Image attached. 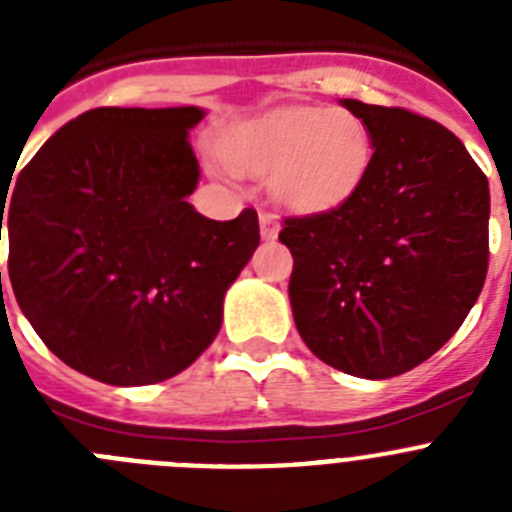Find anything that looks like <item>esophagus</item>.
Returning <instances> with one entry per match:
<instances>
[{"label": "esophagus", "instance_id": "34e87169", "mask_svg": "<svg viewBox=\"0 0 512 512\" xmlns=\"http://www.w3.org/2000/svg\"><path fill=\"white\" fill-rule=\"evenodd\" d=\"M259 228H261V238H264V241H274V238L279 235L277 215H271V212H261Z\"/></svg>", "mask_w": 512, "mask_h": 512}]
</instances>
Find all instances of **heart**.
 <instances>
[{"label":"heart","instance_id":"heart-1","mask_svg":"<svg viewBox=\"0 0 512 512\" xmlns=\"http://www.w3.org/2000/svg\"><path fill=\"white\" fill-rule=\"evenodd\" d=\"M223 158L248 176H271V194L297 212L346 202L374 158L366 120L346 107H284L225 138Z\"/></svg>","mask_w":512,"mask_h":512}]
</instances>
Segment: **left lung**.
Listing matches in <instances>:
<instances>
[{
  "mask_svg": "<svg viewBox=\"0 0 512 512\" xmlns=\"http://www.w3.org/2000/svg\"><path fill=\"white\" fill-rule=\"evenodd\" d=\"M366 120V179L328 212L287 217L289 302L302 341L333 369L390 379L454 336L487 277L490 187L464 143L400 107L341 99Z\"/></svg>",
  "mask_w": 512,
  "mask_h": 512,
  "instance_id": "left-lung-1",
  "label": "left lung"
}]
</instances>
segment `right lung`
I'll return each instance as SVG.
<instances>
[{
    "instance_id": "add662e5",
    "label": "right lung",
    "mask_w": 512,
    "mask_h": 512,
    "mask_svg": "<svg viewBox=\"0 0 512 512\" xmlns=\"http://www.w3.org/2000/svg\"><path fill=\"white\" fill-rule=\"evenodd\" d=\"M202 117L89 110L45 140L7 208L0 194L17 305L63 364L97 382L184 372L215 341L225 292L259 246L256 210L220 223L187 202L200 182L189 130Z\"/></svg>"
}]
</instances>
